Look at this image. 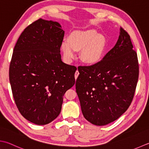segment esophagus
<instances>
[{"mask_svg": "<svg viewBox=\"0 0 149 149\" xmlns=\"http://www.w3.org/2000/svg\"><path fill=\"white\" fill-rule=\"evenodd\" d=\"M79 75V72L78 70H76V72H75V79H76L77 78Z\"/></svg>", "mask_w": 149, "mask_h": 149, "instance_id": "1", "label": "esophagus"}]
</instances>
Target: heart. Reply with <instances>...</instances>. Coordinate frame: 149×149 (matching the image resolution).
Masks as SVG:
<instances>
[{"label": "heart", "instance_id": "b5f03b06", "mask_svg": "<svg viewBox=\"0 0 149 149\" xmlns=\"http://www.w3.org/2000/svg\"><path fill=\"white\" fill-rule=\"evenodd\" d=\"M107 39L103 35L94 30L75 31L68 39H64L61 49L65 57L71 60L75 57V51H81V59L89 65L98 63L107 48Z\"/></svg>", "mask_w": 149, "mask_h": 149}]
</instances>
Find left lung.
<instances>
[{"instance_id": "left-lung-1", "label": "left lung", "mask_w": 149, "mask_h": 149, "mask_svg": "<svg viewBox=\"0 0 149 149\" xmlns=\"http://www.w3.org/2000/svg\"><path fill=\"white\" fill-rule=\"evenodd\" d=\"M75 88L87 121L103 126L118 119L133 100L139 76L138 56L130 36L120 28L119 39L98 63L78 67Z\"/></svg>"}]
</instances>
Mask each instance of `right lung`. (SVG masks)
Here are the masks:
<instances>
[{"label": "right lung", "mask_w": 149, "mask_h": 149, "mask_svg": "<svg viewBox=\"0 0 149 149\" xmlns=\"http://www.w3.org/2000/svg\"><path fill=\"white\" fill-rule=\"evenodd\" d=\"M65 31L42 19L27 26L15 46L9 71L15 102L22 116L43 125L59 115L63 96L75 84L77 68L61 60Z\"/></svg>", "instance_id": "right-lung-1"}]
</instances>
